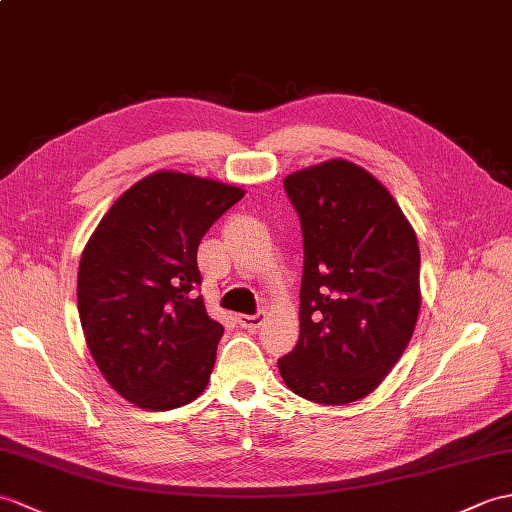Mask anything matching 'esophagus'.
<instances>
[{"mask_svg":"<svg viewBox=\"0 0 512 512\" xmlns=\"http://www.w3.org/2000/svg\"><path fill=\"white\" fill-rule=\"evenodd\" d=\"M237 323H240L242 329H248V331H255L261 327V323H264V314H237Z\"/></svg>","mask_w":512,"mask_h":512,"instance_id":"1","label":"esophagus"}]
</instances>
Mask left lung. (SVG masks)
Returning a JSON list of instances; mask_svg holds the SVG:
<instances>
[{
    "instance_id": "1",
    "label": "left lung",
    "mask_w": 512,
    "mask_h": 512,
    "mask_svg": "<svg viewBox=\"0 0 512 512\" xmlns=\"http://www.w3.org/2000/svg\"><path fill=\"white\" fill-rule=\"evenodd\" d=\"M303 233L301 336L279 358L299 397L342 406L366 397L397 364L417 325V235L388 189L349 161L283 181Z\"/></svg>"
}]
</instances>
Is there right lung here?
<instances>
[{
  "instance_id": "right-lung-1",
  "label": "right lung",
  "mask_w": 512,
  "mask_h": 512,
  "mask_svg": "<svg viewBox=\"0 0 512 512\" xmlns=\"http://www.w3.org/2000/svg\"><path fill=\"white\" fill-rule=\"evenodd\" d=\"M240 187L157 172L115 200L78 268V314L95 364L124 399L170 410L205 390L224 327L198 294V244Z\"/></svg>"
}]
</instances>
